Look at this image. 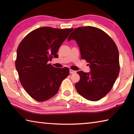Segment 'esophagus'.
<instances>
[{
    "instance_id": "34e87169",
    "label": "esophagus",
    "mask_w": 134,
    "mask_h": 134,
    "mask_svg": "<svg viewBox=\"0 0 134 134\" xmlns=\"http://www.w3.org/2000/svg\"><path fill=\"white\" fill-rule=\"evenodd\" d=\"M76 71H74V70H71V69L70 70V74L76 73Z\"/></svg>"
}]
</instances>
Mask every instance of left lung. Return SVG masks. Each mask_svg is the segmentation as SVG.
I'll return each mask as SVG.
<instances>
[{
  "label": "left lung",
  "instance_id": "obj_1",
  "mask_svg": "<svg viewBox=\"0 0 134 134\" xmlns=\"http://www.w3.org/2000/svg\"><path fill=\"white\" fill-rule=\"evenodd\" d=\"M75 40L81 59L89 63L90 71H78L80 77L75 87L89 100L97 101L112 89L119 75V57L114 41L105 32L93 26L76 28L68 38Z\"/></svg>",
  "mask_w": 134,
  "mask_h": 134
}]
</instances>
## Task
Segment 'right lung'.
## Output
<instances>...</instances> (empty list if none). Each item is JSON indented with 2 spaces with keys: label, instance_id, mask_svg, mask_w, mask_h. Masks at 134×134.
Wrapping results in <instances>:
<instances>
[{
  "label": "right lung",
  "instance_id": "add662e5",
  "mask_svg": "<svg viewBox=\"0 0 134 134\" xmlns=\"http://www.w3.org/2000/svg\"><path fill=\"white\" fill-rule=\"evenodd\" d=\"M72 29L41 27L27 35L18 46L15 66L20 82L36 100L51 98L69 75V68H56L48 62L57 58L59 48Z\"/></svg>",
  "mask_w": 134,
  "mask_h": 134
}]
</instances>
